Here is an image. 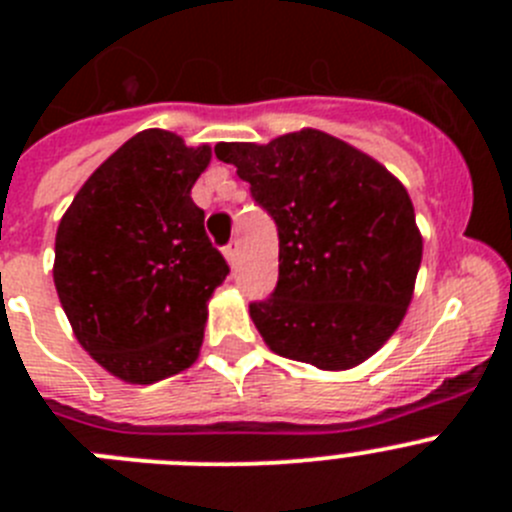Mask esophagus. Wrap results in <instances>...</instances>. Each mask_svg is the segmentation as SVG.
Wrapping results in <instances>:
<instances>
[{
    "instance_id": "obj_1",
    "label": "esophagus",
    "mask_w": 512,
    "mask_h": 512,
    "mask_svg": "<svg viewBox=\"0 0 512 512\" xmlns=\"http://www.w3.org/2000/svg\"><path fill=\"white\" fill-rule=\"evenodd\" d=\"M238 253H241V243L238 241H230L228 246H225V259L230 261V266L238 264Z\"/></svg>"
}]
</instances>
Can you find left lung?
<instances>
[{
	"mask_svg": "<svg viewBox=\"0 0 512 512\" xmlns=\"http://www.w3.org/2000/svg\"><path fill=\"white\" fill-rule=\"evenodd\" d=\"M279 233V282L251 318L279 356L341 372L377 354L413 300L423 259L408 189L323 130L217 143Z\"/></svg>",
	"mask_w": 512,
	"mask_h": 512,
	"instance_id": "1",
	"label": "left lung"
}]
</instances>
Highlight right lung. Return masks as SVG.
I'll list each match as a JSON object with an SVG mask.
<instances>
[{
  "instance_id": "add662e5",
  "label": "right lung",
  "mask_w": 512,
  "mask_h": 512,
  "mask_svg": "<svg viewBox=\"0 0 512 512\" xmlns=\"http://www.w3.org/2000/svg\"><path fill=\"white\" fill-rule=\"evenodd\" d=\"M212 158L169 130L122 143L76 192L56 233L58 300L76 341L117 379L153 384L197 361L228 264L192 187Z\"/></svg>"
}]
</instances>
